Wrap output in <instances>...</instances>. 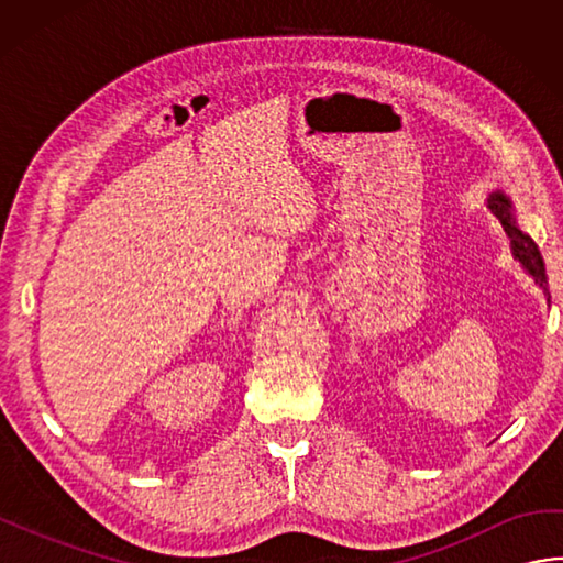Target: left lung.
Returning <instances> with one entry per match:
<instances>
[{"instance_id": "1", "label": "left lung", "mask_w": 563, "mask_h": 563, "mask_svg": "<svg viewBox=\"0 0 563 563\" xmlns=\"http://www.w3.org/2000/svg\"><path fill=\"white\" fill-rule=\"evenodd\" d=\"M510 202H508V198L506 196H500V194H494L492 196V210L496 212V218L504 222V230H506V234H508V239H510V249H512V256H516L525 268H528L532 275H534V280L540 283V288L544 290V295H549L547 292V273H544V261H542V254H540V249H537V244L532 242V239L528 236V234H522L516 224H512V214H510Z\"/></svg>"}]
</instances>
